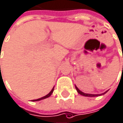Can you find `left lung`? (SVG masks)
Returning a JSON list of instances; mask_svg holds the SVG:
<instances>
[{
    "mask_svg": "<svg viewBox=\"0 0 123 123\" xmlns=\"http://www.w3.org/2000/svg\"><path fill=\"white\" fill-rule=\"evenodd\" d=\"M75 88H76V89H77V92L80 94L82 95V96H89V97H94V96H101V95H104L106 94V92H108V91H106L104 93H103V94H86V93H84V92H82V91H80L76 86H75Z\"/></svg>",
    "mask_w": 123,
    "mask_h": 123,
    "instance_id": "1",
    "label": "left lung"
}]
</instances>
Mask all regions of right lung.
I'll return each mask as SVG.
<instances>
[{
  "mask_svg": "<svg viewBox=\"0 0 123 123\" xmlns=\"http://www.w3.org/2000/svg\"><path fill=\"white\" fill-rule=\"evenodd\" d=\"M53 90H54V87L52 89V90L50 91V92L47 95H46V96H44L43 97H41V98H38V99H35V100H33V101H40V100H42V99H44V98H48V97H49L50 95L52 94V93L53 92Z\"/></svg>",
  "mask_w": 123,
  "mask_h": 123,
  "instance_id": "1",
  "label": "right lung"
}]
</instances>
